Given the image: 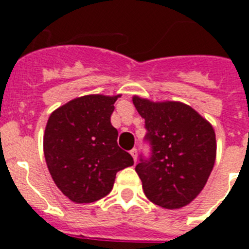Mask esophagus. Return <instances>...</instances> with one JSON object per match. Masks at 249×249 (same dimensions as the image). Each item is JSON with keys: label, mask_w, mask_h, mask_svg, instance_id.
I'll list each match as a JSON object with an SVG mask.
<instances>
[{"label": "esophagus", "mask_w": 249, "mask_h": 249, "mask_svg": "<svg viewBox=\"0 0 249 249\" xmlns=\"http://www.w3.org/2000/svg\"><path fill=\"white\" fill-rule=\"evenodd\" d=\"M129 153H131V156L132 157H133V160H137V149L136 148H133V149H131V151H129Z\"/></svg>", "instance_id": "esophagus-1"}]
</instances>
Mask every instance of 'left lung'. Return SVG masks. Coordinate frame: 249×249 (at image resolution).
Segmentation results:
<instances>
[{"label": "left lung", "instance_id": "1", "mask_svg": "<svg viewBox=\"0 0 249 249\" xmlns=\"http://www.w3.org/2000/svg\"><path fill=\"white\" fill-rule=\"evenodd\" d=\"M133 105L144 118L148 158L141 155L136 172L144 195L167 210L187 206L203 190L215 160L213 127L181 102H151L137 96Z\"/></svg>", "mask_w": 249, "mask_h": 249}]
</instances>
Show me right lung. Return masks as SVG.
<instances>
[{"label":"right lung","mask_w":249,"mask_h":249,"mask_svg":"<svg viewBox=\"0 0 249 249\" xmlns=\"http://www.w3.org/2000/svg\"><path fill=\"white\" fill-rule=\"evenodd\" d=\"M120 97L89 94L52 112L43 136V152L52 179L76 203H91L111 192L116 173L133 164L117 144L111 124Z\"/></svg>","instance_id":"obj_1"}]
</instances>
